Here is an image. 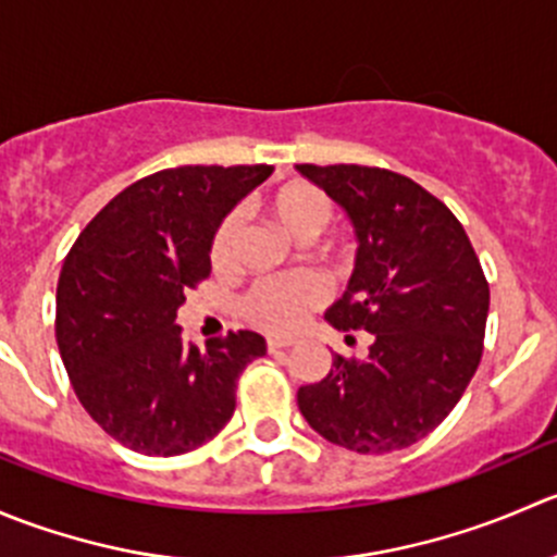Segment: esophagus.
<instances>
[{
  "label": "esophagus",
  "instance_id": "34e87169",
  "mask_svg": "<svg viewBox=\"0 0 557 557\" xmlns=\"http://www.w3.org/2000/svg\"><path fill=\"white\" fill-rule=\"evenodd\" d=\"M295 344L292 338H278V335H268V351H281V349H289Z\"/></svg>",
  "mask_w": 557,
  "mask_h": 557
}]
</instances>
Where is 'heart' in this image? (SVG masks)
Returning a JSON list of instances; mask_svg holds the SVG:
<instances>
[{"mask_svg":"<svg viewBox=\"0 0 557 557\" xmlns=\"http://www.w3.org/2000/svg\"><path fill=\"white\" fill-rule=\"evenodd\" d=\"M262 208L286 235L297 240L319 238L333 224L330 197L306 181L281 186L262 200ZM238 238L240 222L235 213H230L222 219L211 240L213 268H227L235 260ZM319 302H322V284L308 273H297V276L260 281L251 286L249 295L244 297V313L257 327L286 333V330H295Z\"/></svg>","mask_w":557,"mask_h":557,"instance_id":"obj_1","label":"heart"}]
</instances>
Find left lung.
Returning a JSON list of instances; mask_svg holds the SVG:
<instances>
[{
    "instance_id": "obj_1",
    "label": "left lung",
    "mask_w": 557,
    "mask_h": 557,
    "mask_svg": "<svg viewBox=\"0 0 557 557\" xmlns=\"http://www.w3.org/2000/svg\"><path fill=\"white\" fill-rule=\"evenodd\" d=\"M349 216L355 273L324 319L366 330L362 360L333 355L297 389L308 425L360 455L406 449L455 409L482 360L490 286L463 224L406 175L362 164H297ZM351 338V335H346Z\"/></svg>"
}]
</instances>
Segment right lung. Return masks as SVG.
<instances>
[{
    "label": "right lung",
    "instance_id": "right-lung-1",
    "mask_svg": "<svg viewBox=\"0 0 557 557\" xmlns=\"http://www.w3.org/2000/svg\"><path fill=\"white\" fill-rule=\"evenodd\" d=\"M271 164H186L126 186L64 257L57 344L75 395L108 436L140 455L191 453L235 411L238 376L265 355L251 330L186 344L184 292L211 273L222 219Z\"/></svg>",
    "mask_w": 557,
    "mask_h": 557
}]
</instances>
